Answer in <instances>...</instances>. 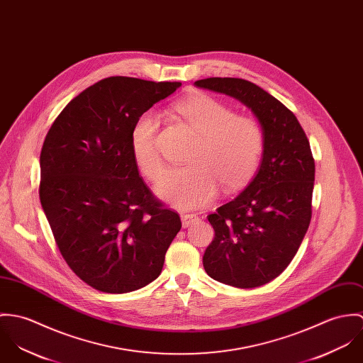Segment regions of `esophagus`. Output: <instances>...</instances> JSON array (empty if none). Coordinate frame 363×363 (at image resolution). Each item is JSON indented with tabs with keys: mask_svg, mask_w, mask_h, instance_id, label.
<instances>
[{
	"mask_svg": "<svg viewBox=\"0 0 363 363\" xmlns=\"http://www.w3.org/2000/svg\"><path fill=\"white\" fill-rule=\"evenodd\" d=\"M181 218H182V227L184 228H188V227H191L192 224H195V223H198L199 221V217L196 216V214H182L181 216Z\"/></svg>",
	"mask_w": 363,
	"mask_h": 363,
	"instance_id": "obj_1",
	"label": "esophagus"
}]
</instances>
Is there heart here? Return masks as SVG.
I'll return each instance as SVG.
<instances>
[{"label": "heart", "mask_w": 363, "mask_h": 363, "mask_svg": "<svg viewBox=\"0 0 363 363\" xmlns=\"http://www.w3.org/2000/svg\"><path fill=\"white\" fill-rule=\"evenodd\" d=\"M175 111L198 133L186 167L169 168L157 192L171 206L189 210L216 199L218 186L235 192L256 174L264 153V130L250 116H237L224 101L192 94L175 104ZM160 117L153 111L140 114L130 130V149L142 172L156 181L162 171L157 147Z\"/></svg>", "instance_id": "1"}]
</instances>
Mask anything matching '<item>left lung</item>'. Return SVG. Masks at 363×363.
<instances>
[{
  "instance_id": "left-lung-1",
  "label": "left lung",
  "mask_w": 363,
  "mask_h": 363,
  "mask_svg": "<svg viewBox=\"0 0 363 363\" xmlns=\"http://www.w3.org/2000/svg\"><path fill=\"white\" fill-rule=\"evenodd\" d=\"M195 84L238 99L264 130V153L253 181L207 216L214 240L203 255L211 279L237 288L260 286L288 267L311 224V145L294 113L257 84L240 78H207Z\"/></svg>"
}]
</instances>
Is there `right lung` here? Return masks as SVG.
I'll return each mask as SVG.
<instances>
[{
    "instance_id": "right-lung-1",
    "label": "right lung",
    "mask_w": 363,
    "mask_h": 363,
    "mask_svg": "<svg viewBox=\"0 0 363 363\" xmlns=\"http://www.w3.org/2000/svg\"><path fill=\"white\" fill-rule=\"evenodd\" d=\"M179 86L106 78L71 100L44 139L41 207L67 264L97 291L125 294L156 280L182 227L139 175L130 149L136 118Z\"/></svg>"
}]
</instances>
